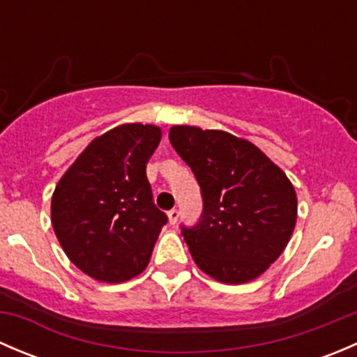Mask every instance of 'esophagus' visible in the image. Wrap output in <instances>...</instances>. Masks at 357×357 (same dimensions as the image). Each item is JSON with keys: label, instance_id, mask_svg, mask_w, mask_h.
Masks as SVG:
<instances>
[{"label": "esophagus", "instance_id": "1", "mask_svg": "<svg viewBox=\"0 0 357 357\" xmlns=\"http://www.w3.org/2000/svg\"><path fill=\"white\" fill-rule=\"evenodd\" d=\"M167 218H169V225H176V222H178V218H179L178 208H172V211H169Z\"/></svg>", "mask_w": 357, "mask_h": 357}]
</instances>
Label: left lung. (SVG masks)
Here are the masks:
<instances>
[{"label": "left lung", "mask_w": 357, "mask_h": 357, "mask_svg": "<svg viewBox=\"0 0 357 357\" xmlns=\"http://www.w3.org/2000/svg\"><path fill=\"white\" fill-rule=\"evenodd\" d=\"M169 139L192 167L204 200L200 221L181 226L195 264L229 285L261 276L294 233L290 179L257 146L226 131L172 126Z\"/></svg>", "instance_id": "1"}]
</instances>
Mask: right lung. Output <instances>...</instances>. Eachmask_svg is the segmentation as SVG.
Masks as SVG:
<instances>
[{
    "instance_id": "right-lung-1",
    "label": "right lung",
    "mask_w": 357,
    "mask_h": 357,
    "mask_svg": "<svg viewBox=\"0 0 357 357\" xmlns=\"http://www.w3.org/2000/svg\"><path fill=\"white\" fill-rule=\"evenodd\" d=\"M160 138L157 126H117L86 146L53 192L52 225L60 245L98 282L138 276L167 222L146 179V162Z\"/></svg>"
}]
</instances>
